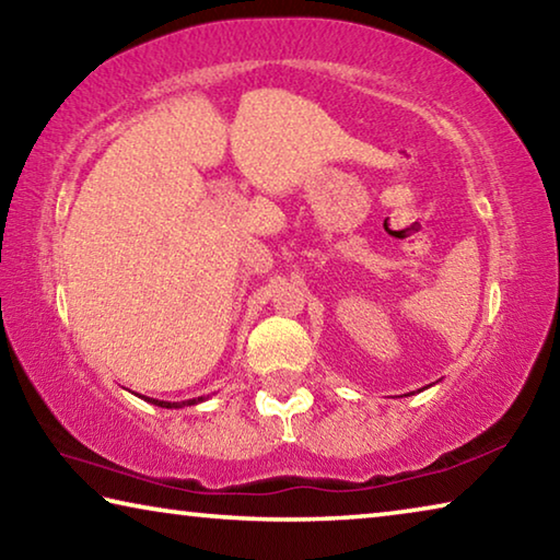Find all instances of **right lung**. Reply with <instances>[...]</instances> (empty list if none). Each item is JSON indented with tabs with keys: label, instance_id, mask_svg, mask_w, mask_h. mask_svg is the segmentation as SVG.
I'll list each match as a JSON object with an SVG mask.
<instances>
[{
	"label": "right lung",
	"instance_id": "add662e5",
	"mask_svg": "<svg viewBox=\"0 0 560 560\" xmlns=\"http://www.w3.org/2000/svg\"><path fill=\"white\" fill-rule=\"evenodd\" d=\"M143 400H148V402H153V405H158V407H167V410H173V407H185V405H200V402H205L207 397H192V400H183V402H165V400H155V397H143Z\"/></svg>",
	"mask_w": 560,
	"mask_h": 560
}]
</instances>
